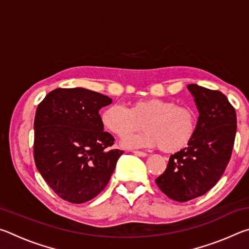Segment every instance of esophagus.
I'll list each match as a JSON object with an SVG mask.
<instances>
[{
	"instance_id": "obj_1",
	"label": "esophagus",
	"mask_w": 249,
	"mask_h": 249,
	"mask_svg": "<svg viewBox=\"0 0 249 249\" xmlns=\"http://www.w3.org/2000/svg\"><path fill=\"white\" fill-rule=\"evenodd\" d=\"M133 154L136 155V156H140V157H146V156H147V154L144 153V151H140V150H134Z\"/></svg>"
}]
</instances>
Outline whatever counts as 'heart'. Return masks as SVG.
Here are the masks:
<instances>
[{
	"instance_id": "b5f03b06",
	"label": "heart",
	"mask_w": 249,
	"mask_h": 249,
	"mask_svg": "<svg viewBox=\"0 0 249 249\" xmlns=\"http://www.w3.org/2000/svg\"><path fill=\"white\" fill-rule=\"evenodd\" d=\"M101 121L113 135L124 138L142 127L144 132L122 142L125 147H160L165 153H177L192 141L196 129V114L192 108L178 107L174 101L150 98L137 100L125 108L111 105Z\"/></svg>"
}]
</instances>
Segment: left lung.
Wrapping results in <instances>:
<instances>
[{"instance_id":"left-lung-1","label":"left lung","mask_w":249,"mask_h":249,"mask_svg":"<svg viewBox=\"0 0 249 249\" xmlns=\"http://www.w3.org/2000/svg\"><path fill=\"white\" fill-rule=\"evenodd\" d=\"M199 111L196 134L188 147L171 155L156 179L165 195L178 202L203 196L225 171L236 135V112L220 91L188 84Z\"/></svg>"}]
</instances>
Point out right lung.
Wrapping results in <instances>:
<instances>
[{
	"instance_id": "add662e5",
	"label": "right lung",
	"mask_w": 249,
	"mask_h": 249,
	"mask_svg": "<svg viewBox=\"0 0 249 249\" xmlns=\"http://www.w3.org/2000/svg\"><path fill=\"white\" fill-rule=\"evenodd\" d=\"M112 100L98 92L56 89L36 109L34 158L54 193L75 204L93 199L107 187L124 151L109 149L114 137L104 132L100 108Z\"/></svg>"
}]
</instances>
